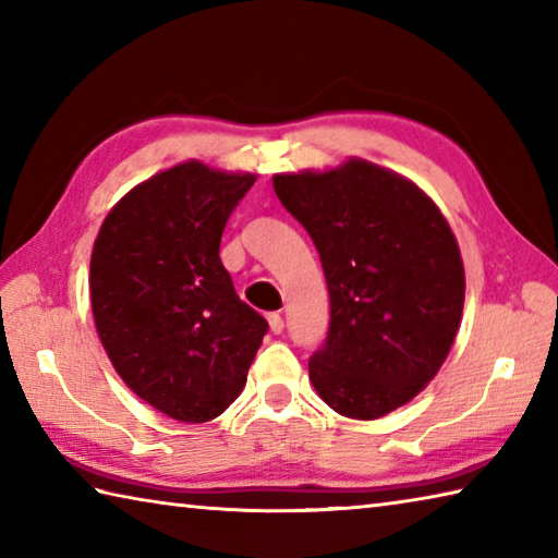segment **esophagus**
Segmentation results:
<instances>
[{"instance_id":"1","label":"esophagus","mask_w":558,"mask_h":558,"mask_svg":"<svg viewBox=\"0 0 558 558\" xmlns=\"http://www.w3.org/2000/svg\"><path fill=\"white\" fill-rule=\"evenodd\" d=\"M268 324H270V331L272 333H282V329H286V319H282L278 312L268 314Z\"/></svg>"}]
</instances>
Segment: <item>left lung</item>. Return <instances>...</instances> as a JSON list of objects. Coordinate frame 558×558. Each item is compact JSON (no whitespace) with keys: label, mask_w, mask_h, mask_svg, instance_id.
Segmentation results:
<instances>
[{"label":"left lung","mask_w":558,"mask_h":558,"mask_svg":"<svg viewBox=\"0 0 558 558\" xmlns=\"http://www.w3.org/2000/svg\"><path fill=\"white\" fill-rule=\"evenodd\" d=\"M272 189L329 286V336L310 360L316 395L345 418L387 416L438 375L460 331L464 264L450 225L411 179L357 157L276 173Z\"/></svg>","instance_id":"1"}]
</instances>
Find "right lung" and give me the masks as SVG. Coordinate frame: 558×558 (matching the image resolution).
Listing matches in <instances>:
<instances>
[{
    "instance_id": "right-lung-1",
    "label": "right lung",
    "mask_w": 558,
    "mask_h": 558,
    "mask_svg": "<svg viewBox=\"0 0 558 558\" xmlns=\"http://www.w3.org/2000/svg\"><path fill=\"white\" fill-rule=\"evenodd\" d=\"M254 181L181 161L128 191L98 229V338L120 379L173 421L205 423L229 409L268 331L220 260L225 225Z\"/></svg>"
}]
</instances>
